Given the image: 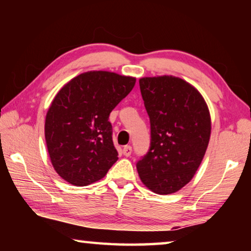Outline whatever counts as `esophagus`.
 Returning <instances> with one entry per match:
<instances>
[{
    "label": "esophagus",
    "mask_w": 251,
    "mask_h": 251,
    "mask_svg": "<svg viewBox=\"0 0 251 251\" xmlns=\"http://www.w3.org/2000/svg\"><path fill=\"white\" fill-rule=\"evenodd\" d=\"M123 154H124V156H126V157L130 156V154H131V147L130 146H124V147H123Z\"/></svg>",
    "instance_id": "34e87169"
}]
</instances>
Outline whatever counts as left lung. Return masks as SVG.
I'll list each match as a JSON object with an SVG mask.
<instances>
[{"label": "left lung", "instance_id": "8db88e82", "mask_svg": "<svg viewBox=\"0 0 251 251\" xmlns=\"http://www.w3.org/2000/svg\"><path fill=\"white\" fill-rule=\"evenodd\" d=\"M151 120V150L138 161V176L159 195L180 190L193 179L205 156L211 118L196 87L173 75L139 78Z\"/></svg>", "mask_w": 251, "mask_h": 251}]
</instances>
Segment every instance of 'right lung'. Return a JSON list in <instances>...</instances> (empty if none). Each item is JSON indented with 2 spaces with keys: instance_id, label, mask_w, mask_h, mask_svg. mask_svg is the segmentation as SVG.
I'll list each match as a JSON object with an SVG mask.
<instances>
[{
  "instance_id": "1",
  "label": "right lung",
  "mask_w": 251,
  "mask_h": 251,
  "mask_svg": "<svg viewBox=\"0 0 251 251\" xmlns=\"http://www.w3.org/2000/svg\"><path fill=\"white\" fill-rule=\"evenodd\" d=\"M136 78L88 71L67 82L45 117V142L59 177L87 186L105 177L118 159L108 116L133 90Z\"/></svg>"
}]
</instances>
